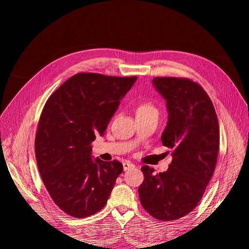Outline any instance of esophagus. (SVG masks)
<instances>
[{"mask_svg":"<svg viewBox=\"0 0 249 249\" xmlns=\"http://www.w3.org/2000/svg\"><path fill=\"white\" fill-rule=\"evenodd\" d=\"M123 165H124V170H129V169H131V168H134V167H135V165H134L133 163H131L130 161H125V162H124V163H123Z\"/></svg>","mask_w":249,"mask_h":249,"instance_id":"obj_1","label":"esophagus"}]
</instances>
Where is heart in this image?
Listing matches in <instances>:
<instances>
[{"instance_id":"heart-1","label":"heart","mask_w":249,"mask_h":249,"mask_svg":"<svg viewBox=\"0 0 249 249\" xmlns=\"http://www.w3.org/2000/svg\"><path fill=\"white\" fill-rule=\"evenodd\" d=\"M137 115H158V109L154 103L142 101L136 107V116Z\"/></svg>"}]
</instances>
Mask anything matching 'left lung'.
<instances>
[{"mask_svg":"<svg viewBox=\"0 0 249 249\" xmlns=\"http://www.w3.org/2000/svg\"><path fill=\"white\" fill-rule=\"evenodd\" d=\"M154 85L169 113L162 144L172 150L167 171L141 168V206L158 220L172 221L196 208L212 178L219 152V124L208 93L188 78L157 77Z\"/></svg>","mask_w":249,"mask_h":249,"instance_id":"8db88e82","label":"left lung"}]
</instances>
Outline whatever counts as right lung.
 <instances>
[{
    "label": "right lung",
    "instance_id": "add662e5",
    "mask_svg": "<svg viewBox=\"0 0 249 249\" xmlns=\"http://www.w3.org/2000/svg\"><path fill=\"white\" fill-rule=\"evenodd\" d=\"M137 77L79 72L49 97L35 137V156L51 198L64 213L89 217L110 196L123 164L92 161L91 143L103 135L119 101Z\"/></svg>",
    "mask_w": 249,
    "mask_h": 249
}]
</instances>
